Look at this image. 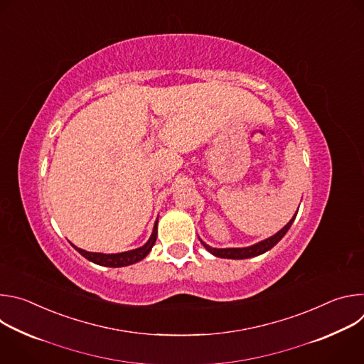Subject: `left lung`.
<instances>
[{
    "label": "left lung",
    "instance_id": "obj_1",
    "mask_svg": "<svg viewBox=\"0 0 364 364\" xmlns=\"http://www.w3.org/2000/svg\"><path fill=\"white\" fill-rule=\"evenodd\" d=\"M299 209V207H298ZM296 213H298V210L295 212V215L292 216V219L279 230V232H277L275 235H272L271 237H268V239H264V240H261V242H257V243H255V245H252V246H246V247H212V246H209L207 243H204L201 239H200V242H201V245L209 250L212 255H215V256H218V257H225V259H247V257H253V256H259V255H262V253H265V252H268L269 249H272L284 236H285V233L289 230V228H291V225L294 223V220H295V218H296Z\"/></svg>",
    "mask_w": 364,
    "mask_h": 364
}]
</instances>
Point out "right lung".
Returning <instances> with one entry per match:
<instances>
[{
    "label": "right lung",
    "instance_id": "right-lung-1",
    "mask_svg": "<svg viewBox=\"0 0 364 364\" xmlns=\"http://www.w3.org/2000/svg\"><path fill=\"white\" fill-rule=\"evenodd\" d=\"M157 232H159V219L155 220L154 228H152V233L149 236V239L146 240L145 245L132 249V250H127V252H119V253H100V252H87L85 249H80L77 246H75L72 243V246L83 256L86 257L87 261L100 265V267H109V268H121V267H128V265H134L151 252L155 240H157Z\"/></svg>",
    "mask_w": 364,
    "mask_h": 364
}]
</instances>
